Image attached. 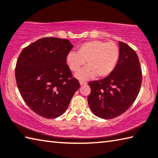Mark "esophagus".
I'll return each mask as SVG.
<instances>
[{"instance_id": "esophagus-1", "label": "esophagus", "mask_w": 158, "mask_h": 158, "mask_svg": "<svg viewBox=\"0 0 158 158\" xmlns=\"http://www.w3.org/2000/svg\"><path fill=\"white\" fill-rule=\"evenodd\" d=\"M79 83H80V85H81L87 84V82H86V81H82V80H81V81H79Z\"/></svg>"}]
</instances>
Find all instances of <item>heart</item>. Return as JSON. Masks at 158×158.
Here are the masks:
<instances>
[{
  "instance_id": "heart-1",
  "label": "heart",
  "mask_w": 158,
  "mask_h": 158,
  "mask_svg": "<svg viewBox=\"0 0 158 158\" xmlns=\"http://www.w3.org/2000/svg\"><path fill=\"white\" fill-rule=\"evenodd\" d=\"M119 58V50L113 42L94 40L79 45L76 52H70L65 61L70 70L75 73L86 61L87 66L79 70L76 77L80 79H88L97 77L108 76L115 68Z\"/></svg>"
}]
</instances>
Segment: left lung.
<instances>
[{"instance_id": "obj_1", "label": "left lung", "mask_w": 158, "mask_h": 158, "mask_svg": "<svg viewBox=\"0 0 158 158\" xmlns=\"http://www.w3.org/2000/svg\"><path fill=\"white\" fill-rule=\"evenodd\" d=\"M119 58L113 71L99 81L88 83V102L91 110L103 119H113L127 111L140 90L142 73L135 52L122 41Z\"/></svg>"}]
</instances>
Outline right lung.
Segmentation results:
<instances>
[{
    "mask_svg": "<svg viewBox=\"0 0 158 158\" xmlns=\"http://www.w3.org/2000/svg\"><path fill=\"white\" fill-rule=\"evenodd\" d=\"M73 48L68 39L45 37L25 47L17 60L15 77L21 95L45 118L61 115L80 87L65 61Z\"/></svg>",
    "mask_w": 158,
    "mask_h": 158,
    "instance_id": "right-lung-1",
    "label": "right lung"
}]
</instances>
